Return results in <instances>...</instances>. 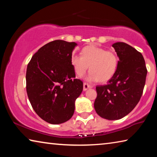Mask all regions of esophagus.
<instances>
[{"mask_svg":"<svg viewBox=\"0 0 157 157\" xmlns=\"http://www.w3.org/2000/svg\"><path fill=\"white\" fill-rule=\"evenodd\" d=\"M91 87L92 86H91V85L87 84V83H84V84H83V90H84V91H86L87 89L91 88Z\"/></svg>","mask_w":157,"mask_h":157,"instance_id":"obj_1","label":"esophagus"}]
</instances>
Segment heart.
Masks as SVG:
<instances>
[{
  "label": "heart",
  "instance_id": "heart-1",
  "mask_svg": "<svg viewBox=\"0 0 157 157\" xmlns=\"http://www.w3.org/2000/svg\"><path fill=\"white\" fill-rule=\"evenodd\" d=\"M71 62L79 78H82L89 67L91 73L87 77V80L106 82L112 78L116 73L118 66V58L113 51L90 45L83 48L82 55H73Z\"/></svg>",
  "mask_w": 157,
  "mask_h": 157
}]
</instances>
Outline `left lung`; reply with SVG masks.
<instances>
[{
  "mask_svg": "<svg viewBox=\"0 0 157 157\" xmlns=\"http://www.w3.org/2000/svg\"><path fill=\"white\" fill-rule=\"evenodd\" d=\"M119 57L116 72L106 85L96 86L94 108L100 117L123 118L136 107L144 89L147 68L142 54L124 42L113 44Z\"/></svg>",
  "mask_w": 157,
  "mask_h": 157,
  "instance_id": "left-lung-1",
  "label": "left lung"
}]
</instances>
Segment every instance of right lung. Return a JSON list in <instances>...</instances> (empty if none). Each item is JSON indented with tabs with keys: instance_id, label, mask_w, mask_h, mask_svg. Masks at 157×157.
Masks as SVG:
<instances>
[{
	"instance_id": "1",
	"label": "right lung",
	"mask_w": 157,
	"mask_h": 157,
	"mask_svg": "<svg viewBox=\"0 0 157 157\" xmlns=\"http://www.w3.org/2000/svg\"><path fill=\"white\" fill-rule=\"evenodd\" d=\"M75 42L55 40L38 50L28 64L26 91L33 109L47 123H65L73 116L83 90L71 65Z\"/></svg>"
}]
</instances>
